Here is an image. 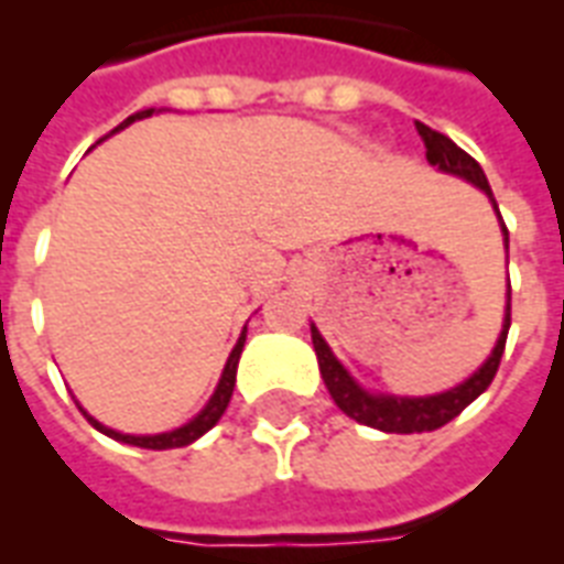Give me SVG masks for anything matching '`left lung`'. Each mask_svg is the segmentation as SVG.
Listing matches in <instances>:
<instances>
[{"mask_svg":"<svg viewBox=\"0 0 564 564\" xmlns=\"http://www.w3.org/2000/svg\"><path fill=\"white\" fill-rule=\"evenodd\" d=\"M419 128L421 140H424V149H427V163L430 166H438L447 175H459L474 187H480L482 193L489 195V202L495 204V210H498V202H495V195H491L489 181L482 175L480 163L474 161L471 154L463 152L459 145L451 140V137L438 134L424 122H415ZM500 216V210H498ZM500 228H503V242H507L509 251V230L500 219ZM509 301H512V290H507V316H503V330L498 336V345H495V351L489 354V360L482 362L480 369L474 371L468 380H463L454 389H447V392L438 394H427V398H401V394H371L366 392L351 375L345 369L343 362L336 360L334 351L327 348V343L322 339L316 325H310L313 330V348H316L318 357V371L325 377V386L330 398L336 401V406L348 415V419L360 421L366 427L383 430V433H427V430H438L445 427L447 421H454L459 412L468 406L471 401H477L489 383L498 375L500 357H503V348H507V334H509Z\"/></svg>","mask_w":564,"mask_h":564,"instance_id":"obj_1","label":"left lung"}]
</instances>
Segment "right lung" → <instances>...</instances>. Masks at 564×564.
Returning <instances> with one entry per match:
<instances>
[{"instance_id":"right-lung-1","label":"right lung","mask_w":564,"mask_h":564,"mask_svg":"<svg viewBox=\"0 0 564 564\" xmlns=\"http://www.w3.org/2000/svg\"><path fill=\"white\" fill-rule=\"evenodd\" d=\"M154 110H140V113H134V117H128L126 122L119 128L131 126L134 119H145L152 117ZM117 128V131H119ZM242 345H246V330H242V336H239V343L234 345V351H230L228 362H225V371H221V380L219 386H216V392H213V398L207 401V406H204L198 415H195L193 421H187L184 427L178 430H170V433H158V436H131V433H117V430L105 427V424H99V421L93 419V415H87V412L78 406V410L87 415V421H90L93 427L99 430V433H105V436L117 438V442H126V445H137V447H149V451H166V447H184L189 445V442H195L198 436H204L207 430L216 424V421L221 419V412L228 410L230 403V394H234V383H237V362H239V354H242Z\"/></svg>"}]
</instances>
